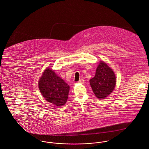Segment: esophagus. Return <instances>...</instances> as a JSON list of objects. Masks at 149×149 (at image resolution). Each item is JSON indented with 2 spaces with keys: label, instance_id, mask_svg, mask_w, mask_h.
I'll use <instances>...</instances> for the list:
<instances>
[{
  "label": "esophagus",
  "instance_id": "1",
  "mask_svg": "<svg viewBox=\"0 0 149 149\" xmlns=\"http://www.w3.org/2000/svg\"><path fill=\"white\" fill-rule=\"evenodd\" d=\"M78 83H81V84H84V80L83 79H80L79 80V81H78Z\"/></svg>",
  "mask_w": 149,
  "mask_h": 149
}]
</instances>
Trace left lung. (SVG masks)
<instances>
[{
  "mask_svg": "<svg viewBox=\"0 0 149 149\" xmlns=\"http://www.w3.org/2000/svg\"><path fill=\"white\" fill-rule=\"evenodd\" d=\"M89 83L96 97L104 99L114 89L116 77L112 69L101 61L96 69L95 77L89 80Z\"/></svg>",
  "mask_w": 149,
  "mask_h": 149,
  "instance_id": "left-lung-1",
  "label": "left lung"
}]
</instances>
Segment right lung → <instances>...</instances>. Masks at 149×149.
I'll use <instances>...</instances> for the list:
<instances>
[{"instance_id": "add662e5", "label": "right lung", "mask_w": 149, "mask_h": 149, "mask_svg": "<svg viewBox=\"0 0 149 149\" xmlns=\"http://www.w3.org/2000/svg\"><path fill=\"white\" fill-rule=\"evenodd\" d=\"M39 89L43 97L49 103L57 106H63L69 94V86L55 72L47 69L40 79Z\"/></svg>"}]
</instances>
